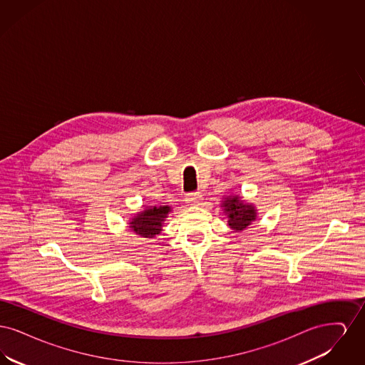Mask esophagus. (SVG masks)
Segmentation results:
<instances>
[{
  "label": "esophagus",
  "instance_id": "esophagus-1",
  "mask_svg": "<svg viewBox=\"0 0 365 365\" xmlns=\"http://www.w3.org/2000/svg\"><path fill=\"white\" fill-rule=\"evenodd\" d=\"M204 200V197L201 195V192H191L189 195H186L185 201L187 205H192V207H197L201 204V201Z\"/></svg>",
  "mask_w": 365,
  "mask_h": 365
}]
</instances>
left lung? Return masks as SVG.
Returning a JSON list of instances; mask_svg holds the SVG:
<instances>
[{"label": "left lung", "instance_id": "obj_1", "mask_svg": "<svg viewBox=\"0 0 365 365\" xmlns=\"http://www.w3.org/2000/svg\"><path fill=\"white\" fill-rule=\"evenodd\" d=\"M220 208L226 215L227 225L235 232L243 231L257 219V208L252 202H246L238 194L225 195Z\"/></svg>", "mask_w": 365, "mask_h": 365}]
</instances>
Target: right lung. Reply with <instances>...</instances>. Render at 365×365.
<instances>
[{"mask_svg": "<svg viewBox=\"0 0 365 365\" xmlns=\"http://www.w3.org/2000/svg\"><path fill=\"white\" fill-rule=\"evenodd\" d=\"M173 212L170 205L160 207H149L137 212L133 217H130L127 226L128 230L135 232L142 238H155L163 231L164 222L168 215Z\"/></svg>", "mask_w": 365, "mask_h": 365, "instance_id": "right-lung-1", "label": "right lung"}]
</instances>
